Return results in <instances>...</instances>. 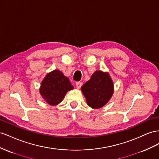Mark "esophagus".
<instances>
[{
  "label": "esophagus",
  "mask_w": 159,
  "mask_h": 159,
  "mask_svg": "<svg viewBox=\"0 0 159 159\" xmlns=\"http://www.w3.org/2000/svg\"><path fill=\"white\" fill-rule=\"evenodd\" d=\"M82 85H83V83L81 82H76V87L77 89H80Z\"/></svg>",
  "instance_id": "esophagus-1"
}]
</instances>
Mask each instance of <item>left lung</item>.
I'll return each mask as SVG.
<instances>
[{"label": "left lung", "instance_id": "8db88e82", "mask_svg": "<svg viewBox=\"0 0 159 159\" xmlns=\"http://www.w3.org/2000/svg\"><path fill=\"white\" fill-rule=\"evenodd\" d=\"M81 90L88 105L97 109L109 101L114 92V84L108 72L97 70L83 85Z\"/></svg>", "mask_w": 159, "mask_h": 159}]
</instances>
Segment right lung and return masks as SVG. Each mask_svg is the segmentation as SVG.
Segmentation results:
<instances>
[{
    "label": "right lung",
    "instance_id": "add662e5",
    "mask_svg": "<svg viewBox=\"0 0 159 159\" xmlns=\"http://www.w3.org/2000/svg\"><path fill=\"white\" fill-rule=\"evenodd\" d=\"M73 89L69 79L58 70L48 73L42 81L40 94L50 105L55 106L64 98L66 93Z\"/></svg>",
    "mask_w": 159,
    "mask_h": 159
}]
</instances>
